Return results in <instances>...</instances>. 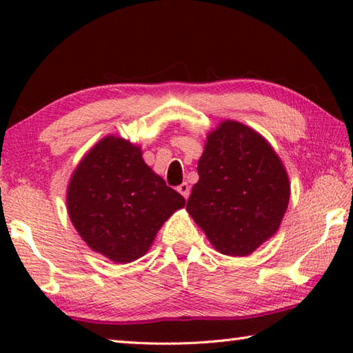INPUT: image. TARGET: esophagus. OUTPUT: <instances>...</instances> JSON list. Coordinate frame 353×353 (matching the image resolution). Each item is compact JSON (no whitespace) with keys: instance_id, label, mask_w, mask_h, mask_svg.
Segmentation results:
<instances>
[{"instance_id":"esophagus-1","label":"esophagus","mask_w":353,"mask_h":353,"mask_svg":"<svg viewBox=\"0 0 353 353\" xmlns=\"http://www.w3.org/2000/svg\"><path fill=\"white\" fill-rule=\"evenodd\" d=\"M177 191L183 196L185 199H188V196H190V185H188L187 182H183V183L179 185V187H177Z\"/></svg>"}]
</instances>
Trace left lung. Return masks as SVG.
<instances>
[{"mask_svg": "<svg viewBox=\"0 0 353 353\" xmlns=\"http://www.w3.org/2000/svg\"><path fill=\"white\" fill-rule=\"evenodd\" d=\"M187 212L218 252L246 256L276 235L290 202L282 160L246 124L225 119L208 132Z\"/></svg>", "mask_w": 353, "mask_h": 353, "instance_id": "1", "label": "left lung"}]
</instances>
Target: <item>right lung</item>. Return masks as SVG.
Returning <instances> with one entry per match:
<instances>
[{
  "label": "right lung",
  "mask_w": 353,
  "mask_h": 353,
  "mask_svg": "<svg viewBox=\"0 0 353 353\" xmlns=\"http://www.w3.org/2000/svg\"><path fill=\"white\" fill-rule=\"evenodd\" d=\"M185 199L143 160L141 148L107 135L70 177L67 210L77 234L113 263H130L152 246L160 227Z\"/></svg>",
  "instance_id": "add662e5"
}]
</instances>
